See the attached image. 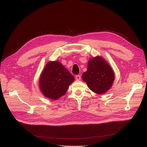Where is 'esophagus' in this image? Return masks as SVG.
<instances>
[{"label":"esophagus","mask_w":147,"mask_h":147,"mask_svg":"<svg viewBox=\"0 0 147 147\" xmlns=\"http://www.w3.org/2000/svg\"><path fill=\"white\" fill-rule=\"evenodd\" d=\"M75 78L77 80H80L81 79V76L80 75H77V76H76Z\"/></svg>","instance_id":"1"}]
</instances>
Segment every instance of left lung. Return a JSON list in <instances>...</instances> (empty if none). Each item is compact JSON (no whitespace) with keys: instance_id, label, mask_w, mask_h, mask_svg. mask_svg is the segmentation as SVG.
I'll return each mask as SVG.
<instances>
[{"instance_id":"8db88e82","label":"left lung","mask_w":147,"mask_h":147,"mask_svg":"<svg viewBox=\"0 0 147 147\" xmlns=\"http://www.w3.org/2000/svg\"><path fill=\"white\" fill-rule=\"evenodd\" d=\"M82 79L92 91L102 94L111 88L114 73L109 64L102 57L98 56L89 61L88 69L83 74Z\"/></svg>"}]
</instances>
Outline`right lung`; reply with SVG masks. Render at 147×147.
Returning <instances> with one entry per match:
<instances>
[{"label": "right lung", "mask_w": 147, "mask_h": 147, "mask_svg": "<svg viewBox=\"0 0 147 147\" xmlns=\"http://www.w3.org/2000/svg\"><path fill=\"white\" fill-rule=\"evenodd\" d=\"M74 80V76L59 62L49 61L40 76L39 87L44 96L56 100L65 94Z\"/></svg>", "instance_id": "add662e5"}]
</instances>
